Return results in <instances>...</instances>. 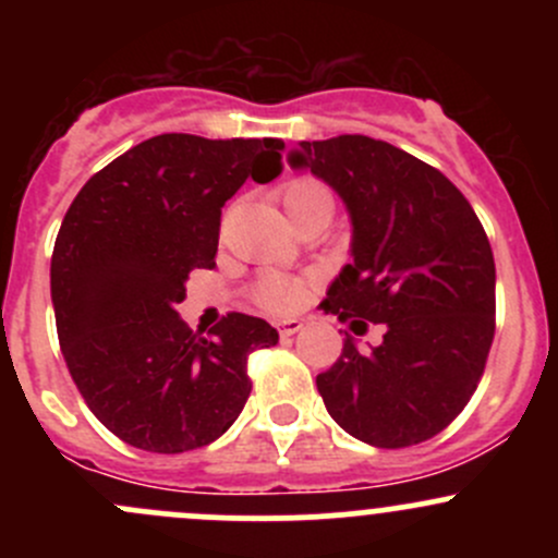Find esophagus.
Segmentation results:
<instances>
[{
	"label": "esophagus",
	"instance_id": "esophagus-1",
	"mask_svg": "<svg viewBox=\"0 0 558 558\" xmlns=\"http://www.w3.org/2000/svg\"><path fill=\"white\" fill-rule=\"evenodd\" d=\"M302 326H305V324H302L300 318H289V320H280L278 331H280V337H291V335H296Z\"/></svg>",
	"mask_w": 558,
	"mask_h": 558
}]
</instances>
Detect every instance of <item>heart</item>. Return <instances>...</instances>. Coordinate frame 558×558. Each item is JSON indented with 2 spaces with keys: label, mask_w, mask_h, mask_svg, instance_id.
<instances>
[{
  "label": "heart",
  "mask_w": 558,
  "mask_h": 558,
  "mask_svg": "<svg viewBox=\"0 0 558 558\" xmlns=\"http://www.w3.org/2000/svg\"><path fill=\"white\" fill-rule=\"evenodd\" d=\"M280 199H283L289 216L302 218L313 210H335V202H331L329 189H326L320 180L315 178H296L291 183H286L280 189ZM307 294V280L294 278V275H280V272H267L258 278L253 296L262 307L272 313H291L305 302Z\"/></svg>",
  "instance_id": "heart-1"
}]
</instances>
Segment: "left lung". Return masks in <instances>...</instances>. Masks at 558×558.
Masks as SVG:
<instances>
[{"label":"left lung","mask_w":558,"mask_h":558,"mask_svg":"<svg viewBox=\"0 0 558 558\" xmlns=\"http://www.w3.org/2000/svg\"><path fill=\"white\" fill-rule=\"evenodd\" d=\"M311 167L345 202L351 256L320 302L356 335L384 324L378 348L353 337L315 378L331 418L375 448L440 435L464 410L494 340V253L475 210L440 170L364 134L300 143Z\"/></svg>","instance_id":"1"}]
</instances>
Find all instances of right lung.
I'll return each instance as SVG.
<instances>
[{
	"label": "right lung",
	"mask_w": 558,
	"mask_h": 558,
	"mask_svg": "<svg viewBox=\"0 0 558 558\" xmlns=\"http://www.w3.org/2000/svg\"><path fill=\"white\" fill-rule=\"evenodd\" d=\"M283 148L159 134L92 174L61 221L50 296L66 369L88 410L140 451L218 440L251 393L247 356L278 342L245 313L194 335L174 305L194 269L216 267L223 202L247 178H278Z\"/></svg>",
	"instance_id": "obj_1"
}]
</instances>
